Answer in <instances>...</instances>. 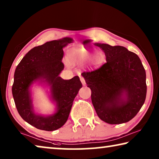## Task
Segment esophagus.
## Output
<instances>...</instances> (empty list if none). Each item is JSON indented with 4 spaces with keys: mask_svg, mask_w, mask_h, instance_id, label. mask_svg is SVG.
I'll list each match as a JSON object with an SVG mask.
<instances>
[{
    "mask_svg": "<svg viewBox=\"0 0 159 159\" xmlns=\"http://www.w3.org/2000/svg\"><path fill=\"white\" fill-rule=\"evenodd\" d=\"M80 81H81L83 85H85V84H85V79H84V78L80 77Z\"/></svg>",
    "mask_w": 159,
    "mask_h": 159,
    "instance_id": "1",
    "label": "esophagus"
}]
</instances>
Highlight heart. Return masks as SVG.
<instances>
[{
	"instance_id": "1",
	"label": "heart",
	"mask_w": 159,
	"mask_h": 159,
	"mask_svg": "<svg viewBox=\"0 0 159 159\" xmlns=\"http://www.w3.org/2000/svg\"><path fill=\"white\" fill-rule=\"evenodd\" d=\"M69 61H78L80 63H86L89 62L93 57V52L88 51L81 45H79L74 48H71L69 52ZM93 61L95 63H98L100 61V57L98 55H95L93 58Z\"/></svg>"
}]
</instances>
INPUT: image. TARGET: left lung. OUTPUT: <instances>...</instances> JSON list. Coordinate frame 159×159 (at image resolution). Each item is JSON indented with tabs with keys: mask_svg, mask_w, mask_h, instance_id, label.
Listing matches in <instances>:
<instances>
[{
	"mask_svg": "<svg viewBox=\"0 0 159 159\" xmlns=\"http://www.w3.org/2000/svg\"><path fill=\"white\" fill-rule=\"evenodd\" d=\"M105 52L106 63L82 74L91 90V100L99 118L110 125L129 122L144 103L146 71L137 54L122 46L95 43Z\"/></svg>",
	"mask_w": 159,
	"mask_h": 159,
	"instance_id": "obj_1",
	"label": "left lung"
}]
</instances>
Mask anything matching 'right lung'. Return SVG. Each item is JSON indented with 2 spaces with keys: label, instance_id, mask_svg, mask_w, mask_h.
<instances>
[{
  "label": "right lung",
  "instance_id": "1",
  "mask_svg": "<svg viewBox=\"0 0 159 159\" xmlns=\"http://www.w3.org/2000/svg\"><path fill=\"white\" fill-rule=\"evenodd\" d=\"M73 41L70 37H64L34 47L25 54L15 70L12 87L15 104L22 119L37 129L54 131L61 127L83 86L77 75L69 80L59 76L64 68L61 61L63 49ZM35 82L49 87L50 97L56 106L53 114L42 116L35 112L31 87Z\"/></svg>",
  "mask_w": 159,
  "mask_h": 159
}]
</instances>
